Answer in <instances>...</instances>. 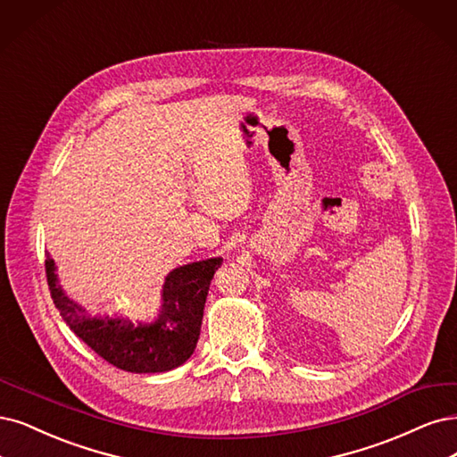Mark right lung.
Listing matches in <instances>:
<instances>
[{"mask_svg":"<svg viewBox=\"0 0 457 457\" xmlns=\"http://www.w3.org/2000/svg\"><path fill=\"white\" fill-rule=\"evenodd\" d=\"M222 262L209 258L173 269L165 277L162 305L152 322H133L126 316H92L65 295L56 263L48 254L45 269L50 295L63 322L97 356L128 373H165L194 353L209 286Z\"/></svg>","mask_w":457,"mask_h":457,"instance_id":"1","label":"right lung"}]
</instances>
